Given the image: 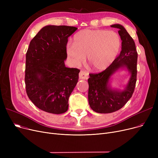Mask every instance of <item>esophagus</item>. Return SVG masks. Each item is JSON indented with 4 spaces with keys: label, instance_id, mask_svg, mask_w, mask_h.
<instances>
[{
    "label": "esophagus",
    "instance_id": "1",
    "mask_svg": "<svg viewBox=\"0 0 158 158\" xmlns=\"http://www.w3.org/2000/svg\"><path fill=\"white\" fill-rule=\"evenodd\" d=\"M79 77L80 79H83V80L88 79V73L86 72H85V71L81 70V71L79 72Z\"/></svg>",
    "mask_w": 158,
    "mask_h": 158
}]
</instances>
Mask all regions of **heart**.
I'll use <instances>...</instances> for the list:
<instances>
[{"instance_id": "1", "label": "heart", "mask_w": 158, "mask_h": 158, "mask_svg": "<svg viewBox=\"0 0 158 158\" xmlns=\"http://www.w3.org/2000/svg\"><path fill=\"white\" fill-rule=\"evenodd\" d=\"M73 40V44H69L66 47L72 64L79 67L87 56L88 63L97 72L108 67L121 47L120 37L113 31L86 29L75 35Z\"/></svg>"}]
</instances>
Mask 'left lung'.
<instances>
[{"label":"left lung","mask_w":158,"mask_h":158,"mask_svg":"<svg viewBox=\"0 0 158 158\" xmlns=\"http://www.w3.org/2000/svg\"><path fill=\"white\" fill-rule=\"evenodd\" d=\"M111 27L118 29L122 41V51L105 70L98 73H89L88 79L89 104L98 113H110L121 109L132 97L136 82L138 53L135 41L122 25L113 24ZM121 69L127 71L130 75L128 83L123 89L113 88L111 77Z\"/></svg>","instance_id":"8db88e82"}]
</instances>
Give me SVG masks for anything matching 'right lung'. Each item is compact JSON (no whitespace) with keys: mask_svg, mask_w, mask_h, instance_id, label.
Masks as SVG:
<instances>
[{"mask_svg":"<svg viewBox=\"0 0 158 158\" xmlns=\"http://www.w3.org/2000/svg\"><path fill=\"white\" fill-rule=\"evenodd\" d=\"M76 27L48 25L29 44L26 53V92L39 109L53 114L65 113L69 98L76 87L80 70L66 67L68 38Z\"/></svg>","mask_w":158,"mask_h":158,"instance_id":"obj_1","label":"right lung"}]
</instances>
